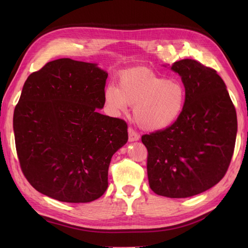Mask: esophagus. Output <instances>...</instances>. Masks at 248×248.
I'll list each match as a JSON object with an SVG mask.
<instances>
[{"mask_svg":"<svg viewBox=\"0 0 248 248\" xmlns=\"http://www.w3.org/2000/svg\"><path fill=\"white\" fill-rule=\"evenodd\" d=\"M128 140L129 141H136L140 140V134L133 128H131V127L128 128Z\"/></svg>","mask_w":248,"mask_h":248,"instance_id":"obj_1","label":"esophagus"}]
</instances>
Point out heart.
<instances>
[{
	"label": "heart",
	"mask_w": 248,
	"mask_h": 248,
	"mask_svg": "<svg viewBox=\"0 0 248 248\" xmlns=\"http://www.w3.org/2000/svg\"><path fill=\"white\" fill-rule=\"evenodd\" d=\"M104 99L115 111L134 107V118L142 128L160 130L170 126L182 114L186 91L181 82L169 80L145 67L119 74V87L110 84L104 90Z\"/></svg>",
	"instance_id": "obj_1"
}]
</instances>
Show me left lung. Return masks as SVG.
<instances>
[{
    "label": "left lung",
    "mask_w": 248,
    "mask_h": 248,
    "mask_svg": "<svg viewBox=\"0 0 248 248\" xmlns=\"http://www.w3.org/2000/svg\"><path fill=\"white\" fill-rule=\"evenodd\" d=\"M186 91L182 114L170 126L141 137L149 185L181 199L204 192L226 175L234 153L237 115L222 78L197 60L174 63Z\"/></svg>",
    "instance_id": "8db88e82"
}]
</instances>
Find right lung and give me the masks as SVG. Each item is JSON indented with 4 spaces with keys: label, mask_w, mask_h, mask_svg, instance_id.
<instances>
[{
    "label": "right lung",
    "mask_w": 248,
    "mask_h": 248,
    "mask_svg": "<svg viewBox=\"0 0 248 248\" xmlns=\"http://www.w3.org/2000/svg\"><path fill=\"white\" fill-rule=\"evenodd\" d=\"M108 73L64 58L30 74L14 109L22 174L34 188L66 202H89L108 188L110 159L128 140L127 123L97 111Z\"/></svg>",
    "instance_id": "right-lung-1"
}]
</instances>
